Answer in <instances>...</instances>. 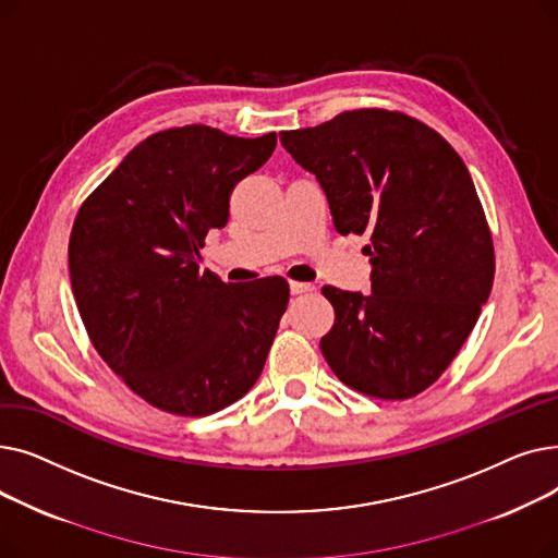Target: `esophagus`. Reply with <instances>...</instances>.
<instances>
[{
	"label": "esophagus",
	"instance_id": "esophagus-1",
	"mask_svg": "<svg viewBox=\"0 0 558 558\" xmlns=\"http://www.w3.org/2000/svg\"><path fill=\"white\" fill-rule=\"evenodd\" d=\"M289 289H291V294L299 296V294H307V291H314V284H310V282H299V280H291V282H289Z\"/></svg>",
	"mask_w": 558,
	"mask_h": 558
}]
</instances>
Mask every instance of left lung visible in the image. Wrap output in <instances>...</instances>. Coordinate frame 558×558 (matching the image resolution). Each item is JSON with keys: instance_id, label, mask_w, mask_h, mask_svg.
I'll use <instances>...</instances> for the list:
<instances>
[{"instance_id": "8db88e82", "label": "left lung", "mask_w": 558, "mask_h": 558, "mask_svg": "<svg viewBox=\"0 0 558 558\" xmlns=\"http://www.w3.org/2000/svg\"><path fill=\"white\" fill-rule=\"evenodd\" d=\"M280 142L324 187L337 232L368 234L371 294L326 284L335 326L320 353L343 385L379 400L432 387L473 332L495 278L471 173L427 124L345 110Z\"/></svg>"}]
</instances>
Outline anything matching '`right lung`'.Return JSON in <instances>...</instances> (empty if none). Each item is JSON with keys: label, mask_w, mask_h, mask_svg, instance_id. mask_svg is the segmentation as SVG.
Returning a JSON list of instances; mask_svg holds the SVG:
<instances>
[{"label": "right lung", "mask_w": 558, "mask_h": 558, "mask_svg": "<svg viewBox=\"0 0 558 558\" xmlns=\"http://www.w3.org/2000/svg\"><path fill=\"white\" fill-rule=\"evenodd\" d=\"M276 149L205 124L142 140L87 196L70 234L76 307L99 357L144 402L210 416L257 383L289 303L280 276L221 282L198 269L230 194Z\"/></svg>", "instance_id": "1"}]
</instances>
